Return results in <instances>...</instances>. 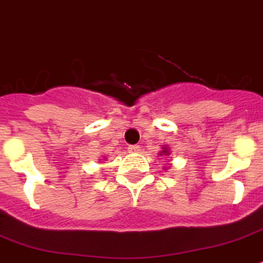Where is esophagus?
Wrapping results in <instances>:
<instances>
[{
    "label": "esophagus",
    "mask_w": 263,
    "mask_h": 263,
    "mask_svg": "<svg viewBox=\"0 0 263 263\" xmlns=\"http://www.w3.org/2000/svg\"><path fill=\"white\" fill-rule=\"evenodd\" d=\"M128 151L131 153H136L140 151V145H137V144H135V145H128Z\"/></svg>",
    "instance_id": "esophagus-1"
}]
</instances>
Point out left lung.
Listing matches in <instances>:
<instances>
[{"label": "left lung", "instance_id": "obj_1", "mask_svg": "<svg viewBox=\"0 0 263 263\" xmlns=\"http://www.w3.org/2000/svg\"><path fill=\"white\" fill-rule=\"evenodd\" d=\"M164 153H167V151H164Z\"/></svg>", "mask_w": 263, "mask_h": 263}]
</instances>
